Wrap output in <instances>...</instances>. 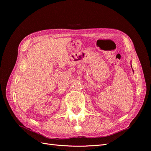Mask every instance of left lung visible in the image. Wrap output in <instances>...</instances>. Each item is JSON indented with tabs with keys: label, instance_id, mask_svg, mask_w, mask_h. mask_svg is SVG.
<instances>
[{
	"label": "left lung",
	"instance_id": "1",
	"mask_svg": "<svg viewBox=\"0 0 151 151\" xmlns=\"http://www.w3.org/2000/svg\"><path fill=\"white\" fill-rule=\"evenodd\" d=\"M131 67H132V65H131ZM133 71H134V70H133Z\"/></svg>",
	"mask_w": 151,
	"mask_h": 151
}]
</instances>
